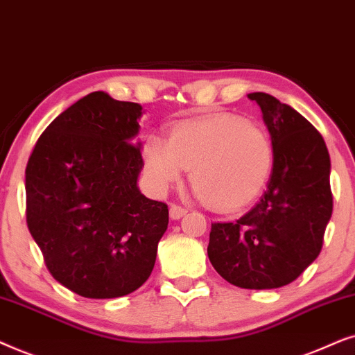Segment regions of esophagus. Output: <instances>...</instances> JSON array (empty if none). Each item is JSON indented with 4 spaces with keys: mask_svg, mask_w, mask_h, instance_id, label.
I'll return each mask as SVG.
<instances>
[{
    "mask_svg": "<svg viewBox=\"0 0 355 355\" xmlns=\"http://www.w3.org/2000/svg\"><path fill=\"white\" fill-rule=\"evenodd\" d=\"M185 214H187L185 207H182V206H178V205L170 206V219L178 220V219H180V217H183Z\"/></svg>",
    "mask_w": 355,
    "mask_h": 355,
    "instance_id": "34e87169",
    "label": "esophagus"
}]
</instances>
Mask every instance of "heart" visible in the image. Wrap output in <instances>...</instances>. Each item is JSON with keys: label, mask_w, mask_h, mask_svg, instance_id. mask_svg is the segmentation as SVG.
I'll use <instances>...</instances> for the list:
<instances>
[{"label": "heart", "mask_w": 355, "mask_h": 355, "mask_svg": "<svg viewBox=\"0 0 355 355\" xmlns=\"http://www.w3.org/2000/svg\"><path fill=\"white\" fill-rule=\"evenodd\" d=\"M144 168L155 190L164 191L190 168V182L206 205L232 211L261 191L272 168V143L258 125L234 115L182 121L168 139L149 135Z\"/></svg>", "instance_id": "heart-1"}]
</instances>
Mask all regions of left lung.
I'll return each mask as SVG.
<instances>
[{"label": "left lung", "mask_w": 355, "mask_h": 355, "mask_svg": "<svg viewBox=\"0 0 355 355\" xmlns=\"http://www.w3.org/2000/svg\"><path fill=\"white\" fill-rule=\"evenodd\" d=\"M263 113L272 143V170L257 205L235 222L211 225L207 257L217 272L242 289H277L295 281L323 247L333 195L324 139L287 103L248 94Z\"/></svg>", "instance_id": "1"}]
</instances>
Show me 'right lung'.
Masks as SVG:
<instances>
[{"label":"right lung","mask_w":355,"mask_h":355,"mask_svg":"<svg viewBox=\"0 0 355 355\" xmlns=\"http://www.w3.org/2000/svg\"><path fill=\"white\" fill-rule=\"evenodd\" d=\"M143 107L97 91L60 113L26 168L27 225L51 276L86 299L148 281L168 225L165 202L138 187Z\"/></svg>","instance_id":"add662e5"}]
</instances>
